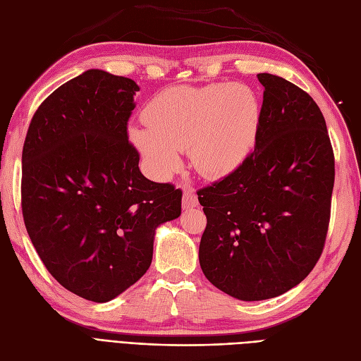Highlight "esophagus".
Returning <instances> with one entry per match:
<instances>
[{
  "instance_id": "1",
  "label": "esophagus",
  "mask_w": 361,
  "mask_h": 361,
  "mask_svg": "<svg viewBox=\"0 0 361 361\" xmlns=\"http://www.w3.org/2000/svg\"><path fill=\"white\" fill-rule=\"evenodd\" d=\"M197 195H195L194 190L191 187H185L183 188V197H182V207L183 209H191V207L197 206Z\"/></svg>"
}]
</instances>
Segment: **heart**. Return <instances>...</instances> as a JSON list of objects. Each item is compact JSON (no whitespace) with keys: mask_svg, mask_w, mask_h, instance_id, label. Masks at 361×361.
<instances>
[{"mask_svg":"<svg viewBox=\"0 0 361 361\" xmlns=\"http://www.w3.org/2000/svg\"><path fill=\"white\" fill-rule=\"evenodd\" d=\"M146 125L130 138L159 174L179 164L187 150L194 169L206 178L232 173L253 150L260 122L255 92L243 84L173 87L152 99Z\"/></svg>","mask_w":361,"mask_h":361,"instance_id":"heart-1","label":"heart"}]
</instances>
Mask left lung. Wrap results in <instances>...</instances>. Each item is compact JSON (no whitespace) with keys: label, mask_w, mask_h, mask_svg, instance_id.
<instances>
[{"label":"left lung","mask_w":361,"mask_h":361,"mask_svg":"<svg viewBox=\"0 0 361 361\" xmlns=\"http://www.w3.org/2000/svg\"><path fill=\"white\" fill-rule=\"evenodd\" d=\"M264 85L255 152L197 191L206 215L199 260L215 288L243 301L279 297L310 274L329 232L334 154L319 106L298 85Z\"/></svg>","instance_id":"1"}]
</instances>
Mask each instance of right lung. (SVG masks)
Masks as SVG:
<instances>
[{
    "label": "right lung",
    "mask_w": 361,
    "mask_h": 361,
    "mask_svg": "<svg viewBox=\"0 0 361 361\" xmlns=\"http://www.w3.org/2000/svg\"><path fill=\"white\" fill-rule=\"evenodd\" d=\"M138 90L125 76L84 72L40 104L23 149L31 243L63 288L94 302L145 276L155 228L180 215L182 190L145 178L128 140Z\"/></svg>",
    "instance_id": "add662e5"
}]
</instances>
